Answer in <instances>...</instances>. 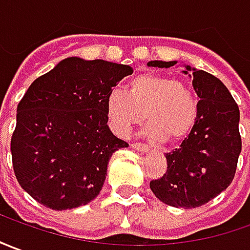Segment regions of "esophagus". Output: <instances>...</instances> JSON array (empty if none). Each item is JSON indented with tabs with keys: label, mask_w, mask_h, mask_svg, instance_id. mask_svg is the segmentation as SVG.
Here are the masks:
<instances>
[{
	"label": "esophagus",
	"mask_w": 250,
	"mask_h": 250,
	"mask_svg": "<svg viewBox=\"0 0 250 250\" xmlns=\"http://www.w3.org/2000/svg\"><path fill=\"white\" fill-rule=\"evenodd\" d=\"M132 148H135L137 151H142V152H147L148 149H149L147 144H143V143H133Z\"/></svg>",
	"instance_id": "esophagus-1"
}]
</instances>
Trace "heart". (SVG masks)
Returning <instances> with one entry per match:
<instances>
[{"mask_svg": "<svg viewBox=\"0 0 250 250\" xmlns=\"http://www.w3.org/2000/svg\"><path fill=\"white\" fill-rule=\"evenodd\" d=\"M104 106L117 135L128 136L144 114L147 135L168 143L189 135L199 114L197 98L187 83L154 73L132 77L125 85V92L110 91Z\"/></svg>", "mask_w": 250, "mask_h": 250, "instance_id": "heart-1", "label": "heart"}]
</instances>
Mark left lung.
<instances>
[{
	"instance_id": "1",
	"label": "left lung",
	"mask_w": 250,
	"mask_h": 250,
	"mask_svg": "<svg viewBox=\"0 0 250 250\" xmlns=\"http://www.w3.org/2000/svg\"><path fill=\"white\" fill-rule=\"evenodd\" d=\"M175 61H149L148 66L170 68ZM199 96L194 126L178 148L166 154L167 170L149 182L155 196L177 208H196L215 199L233 181L240 156V108L226 85L204 70L192 69Z\"/></svg>"
}]
</instances>
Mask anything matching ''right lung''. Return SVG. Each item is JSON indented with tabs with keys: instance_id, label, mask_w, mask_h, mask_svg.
<instances>
[{
	"instance_id": "1",
	"label": "right lung",
	"mask_w": 250,
	"mask_h": 250,
	"mask_svg": "<svg viewBox=\"0 0 250 250\" xmlns=\"http://www.w3.org/2000/svg\"><path fill=\"white\" fill-rule=\"evenodd\" d=\"M132 73L128 65L69 57L31 84L10 151L20 187L38 203L62 211L99 194L111 155L129 146L108 128L106 96Z\"/></svg>"
}]
</instances>
